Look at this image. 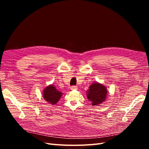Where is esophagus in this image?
Segmentation results:
<instances>
[{"label": "esophagus", "instance_id": "esophagus-1", "mask_svg": "<svg viewBox=\"0 0 149 149\" xmlns=\"http://www.w3.org/2000/svg\"><path fill=\"white\" fill-rule=\"evenodd\" d=\"M77 89H78V88H77V86H72L71 87V90H76Z\"/></svg>", "mask_w": 149, "mask_h": 149}]
</instances>
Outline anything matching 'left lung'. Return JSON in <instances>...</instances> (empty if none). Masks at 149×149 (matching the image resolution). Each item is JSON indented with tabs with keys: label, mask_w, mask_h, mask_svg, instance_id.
I'll return each instance as SVG.
<instances>
[{
	"label": "left lung",
	"mask_w": 149,
	"mask_h": 149,
	"mask_svg": "<svg viewBox=\"0 0 149 149\" xmlns=\"http://www.w3.org/2000/svg\"><path fill=\"white\" fill-rule=\"evenodd\" d=\"M87 97L94 106H98L105 100L107 89L104 86L97 83L92 84L88 91Z\"/></svg>",
	"instance_id": "8db88e82"
}]
</instances>
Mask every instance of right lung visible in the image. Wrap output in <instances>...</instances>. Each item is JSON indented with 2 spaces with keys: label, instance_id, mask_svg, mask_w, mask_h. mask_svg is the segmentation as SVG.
Returning a JSON list of instances; mask_svg holds the SVG:
<instances>
[{
  "label": "right lung",
  "instance_id": "add662e5",
  "mask_svg": "<svg viewBox=\"0 0 149 149\" xmlns=\"http://www.w3.org/2000/svg\"><path fill=\"white\" fill-rule=\"evenodd\" d=\"M61 95L62 93L57 91L53 85L47 86L44 90L43 94L45 100L52 104H55L59 101Z\"/></svg>",
  "mask_w": 149,
  "mask_h": 149
}]
</instances>
